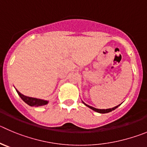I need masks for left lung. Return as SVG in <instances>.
Returning <instances> with one entry per match:
<instances>
[{
  "instance_id": "obj_1",
  "label": "left lung",
  "mask_w": 147,
  "mask_h": 147,
  "mask_svg": "<svg viewBox=\"0 0 147 147\" xmlns=\"http://www.w3.org/2000/svg\"><path fill=\"white\" fill-rule=\"evenodd\" d=\"M83 103H84V102H83ZM84 104L85 105V106H87V107L90 108V109H91L93 110V111H96V112H98V113H101V114H105V113L110 112V111H113V110L116 109H117V108L118 106H119V105H120V104L118 105V106H115V107H114V108H111V109H95V108L92 107V106H89V105L86 104V103H84Z\"/></svg>"
}]
</instances>
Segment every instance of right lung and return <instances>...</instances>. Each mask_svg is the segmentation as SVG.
Wrapping results in <instances>:
<instances>
[{
	"instance_id": "1",
	"label": "right lung",
	"mask_w": 147,
	"mask_h": 147,
	"mask_svg": "<svg viewBox=\"0 0 147 147\" xmlns=\"http://www.w3.org/2000/svg\"><path fill=\"white\" fill-rule=\"evenodd\" d=\"M17 93H18V95L20 96V98H22V100L30 106H44V105L48 103V101H47V100H41V99H38V98H31V97L25 96V95L20 93L18 90H17Z\"/></svg>"
}]
</instances>
